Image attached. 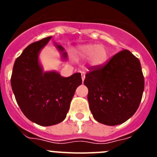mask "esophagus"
Returning a JSON list of instances; mask_svg holds the SVG:
<instances>
[{
	"instance_id": "1",
	"label": "esophagus",
	"mask_w": 157,
	"mask_h": 157,
	"mask_svg": "<svg viewBox=\"0 0 157 157\" xmlns=\"http://www.w3.org/2000/svg\"><path fill=\"white\" fill-rule=\"evenodd\" d=\"M81 75H82V82H83V81H84V79H85L86 73L84 71H82L81 72Z\"/></svg>"
}]
</instances>
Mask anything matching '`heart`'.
Listing matches in <instances>:
<instances>
[{
  "mask_svg": "<svg viewBox=\"0 0 157 157\" xmlns=\"http://www.w3.org/2000/svg\"><path fill=\"white\" fill-rule=\"evenodd\" d=\"M75 54L83 59H89L92 66H102L109 59V52L103 45L86 44L78 46L75 49Z\"/></svg>",
  "mask_w": 157,
  "mask_h": 157,
  "instance_id": "1",
  "label": "heart"
}]
</instances>
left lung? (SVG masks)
I'll list each match as a JSON object with an SVG mask.
<instances>
[{
	"instance_id": "obj_1",
	"label": "left lung",
	"mask_w": 157,
	"mask_h": 157,
	"mask_svg": "<svg viewBox=\"0 0 157 157\" xmlns=\"http://www.w3.org/2000/svg\"><path fill=\"white\" fill-rule=\"evenodd\" d=\"M84 85L93 116L108 126L121 124L138 110L145 87L141 63L127 49L104 66L91 67Z\"/></svg>"
}]
</instances>
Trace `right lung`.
<instances>
[{
    "mask_svg": "<svg viewBox=\"0 0 157 157\" xmlns=\"http://www.w3.org/2000/svg\"><path fill=\"white\" fill-rule=\"evenodd\" d=\"M52 37L32 43L16 59L11 85L17 104L25 116L41 126H52L66 118L75 90L82 84L80 73L62 77L56 71H43L38 56ZM67 59L64 48L55 45Z\"/></svg>",
    "mask_w": 157,
    "mask_h": 157,
    "instance_id": "right-lung-1",
    "label": "right lung"
}]
</instances>
